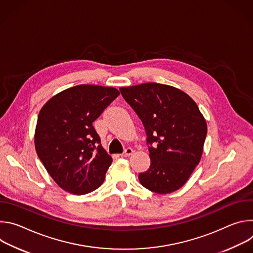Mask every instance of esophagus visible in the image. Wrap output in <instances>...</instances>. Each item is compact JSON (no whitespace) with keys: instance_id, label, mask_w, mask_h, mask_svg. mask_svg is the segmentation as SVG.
I'll return each mask as SVG.
<instances>
[{"instance_id":"esophagus-1","label":"esophagus","mask_w":253,"mask_h":253,"mask_svg":"<svg viewBox=\"0 0 253 253\" xmlns=\"http://www.w3.org/2000/svg\"><path fill=\"white\" fill-rule=\"evenodd\" d=\"M133 152H134V151H133L132 148H127V149H125V151L121 154V157H128V156L132 155Z\"/></svg>"}]
</instances>
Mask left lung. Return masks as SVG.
Segmentation results:
<instances>
[{
  "label": "left lung",
  "instance_id": "left-lung-1",
  "mask_svg": "<svg viewBox=\"0 0 253 253\" xmlns=\"http://www.w3.org/2000/svg\"><path fill=\"white\" fill-rule=\"evenodd\" d=\"M145 128L150 167L139 174L150 191L167 194L181 188L198 165L207 134L196 103L175 87L145 83L120 88Z\"/></svg>",
  "mask_w": 253,
  "mask_h": 253
}]
</instances>
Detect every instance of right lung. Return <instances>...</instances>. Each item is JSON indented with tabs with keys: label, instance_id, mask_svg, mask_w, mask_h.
I'll return each mask as SVG.
<instances>
[{
	"label": "right lung",
	"instance_id": "right-lung-1",
	"mask_svg": "<svg viewBox=\"0 0 253 253\" xmlns=\"http://www.w3.org/2000/svg\"><path fill=\"white\" fill-rule=\"evenodd\" d=\"M119 94L112 87L78 85L58 93L43 106L35 148L63 190L82 195L103 183L112 158L101 146L92 124Z\"/></svg>",
	"mask_w": 253,
	"mask_h": 253
}]
</instances>
